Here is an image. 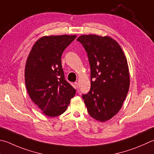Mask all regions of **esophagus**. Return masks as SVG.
Segmentation results:
<instances>
[{"instance_id": "1", "label": "esophagus", "mask_w": 154, "mask_h": 154, "mask_svg": "<svg viewBox=\"0 0 154 154\" xmlns=\"http://www.w3.org/2000/svg\"><path fill=\"white\" fill-rule=\"evenodd\" d=\"M75 86H76L77 89H78V88H79V84H78V83L77 82H75Z\"/></svg>"}]
</instances>
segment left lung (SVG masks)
Returning <instances> with one entry per match:
<instances>
[{
    "label": "left lung",
    "instance_id": "obj_1",
    "mask_svg": "<svg viewBox=\"0 0 154 154\" xmlns=\"http://www.w3.org/2000/svg\"><path fill=\"white\" fill-rule=\"evenodd\" d=\"M77 41L85 48L91 69L90 90L82 97L92 118L106 121L121 110L129 89L127 58L108 36L82 35Z\"/></svg>",
    "mask_w": 154,
    "mask_h": 154
}]
</instances>
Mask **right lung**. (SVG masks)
Segmentation results:
<instances>
[{
  "label": "right lung",
  "mask_w": 154,
  "mask_h": 154,
  "mask_svg": "<svg viewBox=\"0 0 154 154\" xmlns=\"http://www.w3.org/2000/svg\"><path fill=\"white\" fill-rule=\"evenodd\" d=\"M76 35L44 36L36 42L27 58L25 82L32 101L50 117L65 112L76 90L65 80L61 57Z\"/></svg>",
  "instance_id": "1"
}]
</instances>
